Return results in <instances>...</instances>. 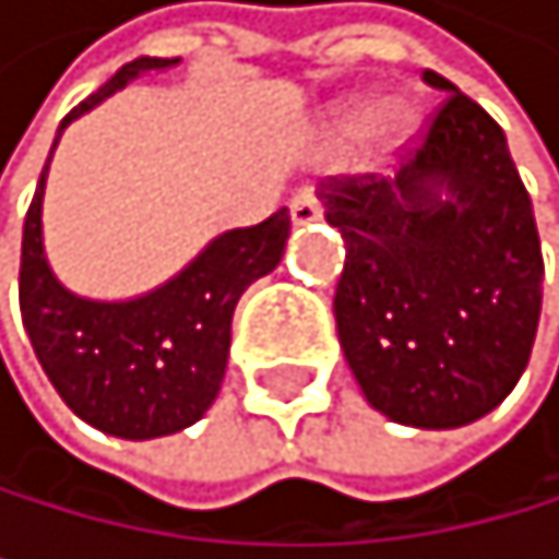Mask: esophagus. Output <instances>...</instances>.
Masks as SVG:
<instances>
[{
  "label": "esophagus",
  "instance_id": "obj_1",
  "mask_svg": "<svg viewBox=\"0 0 559 559\" xmlns=\"http://www.w3.org/2000/svg\"><path fill=\"white\" fill-rule=\"evenodd\" d=\"M322 216V206H318V199L311 195V192H300V195H294V202H290V219L297 227H308V224H314V219Z\"/></svg>",
  "mask_w": 559,
  "mask_h": 559
}]
</instances>
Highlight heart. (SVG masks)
<instances>
[{"label":"heart","instance_id":"b5f03b06","mask_svg":"<svg viewBox=\"0 0 559 559\" xmlns=\"http://www.w3.org/2000/svg\"><path fill=\"white\" fill-rule=\"evenodd\" d=\"M409 132H413V108L402 100H389L374 111L371 97H349L329 115V135H332V143H340V146L367 135L374 143V150L384 153L406 143Z\"/></svg>","mask_w":559,"mask_h":559}]
</instances>
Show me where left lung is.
<instances>
[{
	"label": "left lung",
	"mask_w": 559,
	"mask_h": 559,
	"mask_svg": "<svg viewBox=\"0 0 559 559\" xmlns=\"http://www.w3.org/2000/svg\"><path fill=\"white\" fill-rule=\"evenodd\" d=\"M448 94L395 178L322 188L343 234L335 329L364 399L392 424L455 430L519 384L543 308V248L504 129L438 72Z\"/></svg>",
	"instance_id": "left-lung-1"
}]
</instances>
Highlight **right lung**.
Listing matches in <instances>:
<instances>
[{"label":"right lung","mask_w":559,"mask_h":559,"mask_svg":"<svg viewBox=\"0 0 559 559\" xmlns=\"http://www.w3.org/2000/svg\"><path fill=\"white\" fill-rule=\"evenodd\" d=\"M178 62L143 55L121 66L97 94L62 118L55 146L72 121L121 86ZM51 153L23 219L20 251V314L40 367L66 406L111 438L150 441L192 427L224 384L237 300L283 259L290 213L280 210L255 227L216 234L181 273L139 297H80L55 276L45 251L40 210Z\"/></svg>","instance_id":"add662e5"}]
</instances>
